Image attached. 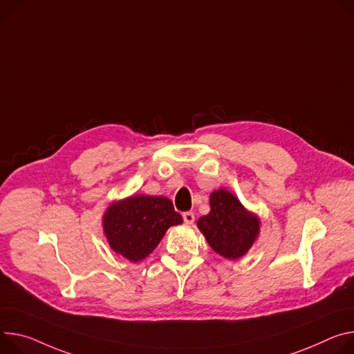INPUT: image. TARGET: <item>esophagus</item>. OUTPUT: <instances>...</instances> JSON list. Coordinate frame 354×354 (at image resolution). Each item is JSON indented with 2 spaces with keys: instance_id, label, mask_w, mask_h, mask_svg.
<instances>
[{
  "instance_id": "1",
  "label": "esophagus",
  "mask_w": 354,
  "mask_h": 354,
  "mask_svg": "<svg viewBox=\"0 0 354 354\" xmlns=\"http://www.w3.org/2000/svg\"><path fill=\"white\" fill-rule=\"evenodd\" d=\"M182 217H183V221H185L186 224H192V223L195 221V214L192 213V212H185Z\"/></svg>"
}]
</instances>
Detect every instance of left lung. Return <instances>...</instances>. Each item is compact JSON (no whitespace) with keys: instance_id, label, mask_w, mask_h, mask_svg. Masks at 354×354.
<instances>
[{"instance_id":"8db88e82","label":"left lung","mask_w":354,"mask_h":354,"mask_svg":"<svg viewBox=\"0 0 354 354\" xmlns=\"http://www.w3.org/2000/svg\"><path fill=\"white\" fill-rule=\"evenodd\" d=\"M210 212L198 220L209 245L224 259L237 260L251 248L260 233V218L248 212L226 189L210 194Z\"/></svg>"}]
</instances>
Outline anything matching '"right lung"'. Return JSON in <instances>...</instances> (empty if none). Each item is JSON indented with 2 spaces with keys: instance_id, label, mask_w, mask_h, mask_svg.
Masks as SVG:
<instances>
[{
  "instance_id": "1",
  "label": "right lung",
  "mask_w": 354,
  "mask_h": 354,
  "mask_svg": "<svg viewBox=\"0 0 354 354\" xmlns=\"http://www.w3.org/2000/svg\"><path fill=\"white\" fill-rule=\"evenodd\" d=\"M180 223L182 216L168 198L134 195L107 207L103 230L111 250L138 263L156 248L169 227Z\"/></svg>"
}]
</instances>
